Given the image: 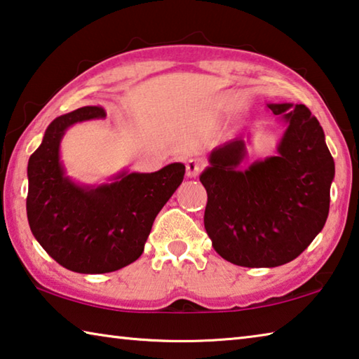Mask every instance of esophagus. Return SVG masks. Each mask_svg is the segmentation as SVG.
Masks as SVG:
<instances>
[{
    "label": "esophagus",
    "instance_id": "obj_1",
    "mask_svg": "<svg viewBox=\"0 0 359 359\" xmlns=\"http://www.w3.org/2000/svg\"><path fill=\"white\" fill-rule=\"evenodd\" d=\"M203 168V161L199 160H190L187 163V177H196Z\"/></svg>",
    "mask_w": 359,
    "mask_h": 359
}]
</instances>
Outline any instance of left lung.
Instances as JSON below:
<instances>
[{"instance_id": "8db88e82", "label": "left lung", "mask_w": 359, "mask_h": 359, "mask_svg": "<svg viewBox=\"0 0 359 359\" xmlns=\"http://www.w3.org/2000/svg\"><path fill=\"white\" fill-rule=\"evenodd\" d=\"M285 130L277 154L242 168L250 136L218 145L199 175L208 191L212 247L244 267L287 264L311 245L330 212L334 160L320 121L304 104H267Z\"/></svg>"}]
</instances>
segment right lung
<instances>
[{"mask_svg":"<svg viewBox=\"0 0 359 359\" xmlns=\"http://www.w3.org/2000/svg\"><path fill=\"white\" fill-rule=\"evenodd\" d=\"M104 117V109L98 106L60 115L28 160L32 233L58 264L79 274L114 272L141 257L155 217L185 174L182 163H171L156 172L121 171L101 185L69 179L60 160L66 130Z\"/></svg>","mask_w":359,"mask_h":359,"instance_id":"obj_1","label":"right lung"}]
</instances>
